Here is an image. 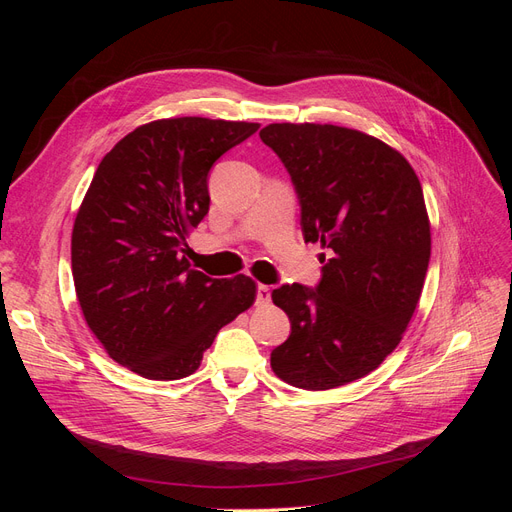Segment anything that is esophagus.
Instances as JSON below:
<instances>
[{
	"instance_id": "1",
	"label": "esophagus",
	"mask_w": 512,
	"mask_h": 512,
	"mask_svg": "<svg viewBox=\"0 0 512 512\" xmlns=\"http://www.w3.org/2000/svg\"><path fill=\"white\" fill-rule=\"evenodd\" d=\"M271 301V288L265 284H258L256 286V303L258 305H265Z\"/></svg>"
}]
</instances>
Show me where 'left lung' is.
I'll use <instances>...</instances> for the list:
<instances>
[{"label":"left lung","mask_w":512,"mask_h":512,"mask_svg":"<svg viewBox=\"0 0 512 512\" xmlns=\"http://www.w3.org/2000/svg\"><path fill=\"white\" fill-rule=\"evenodd\" d=\"M260 138L292 179L305 243L329 250L316 288L271 292L290 318L271 367L299 389H335L397 348L421 299L431 256L421 181L399 151L359 130L271 123Z\"/></svg>","instance_id":"8db88e82"}]
</instances>
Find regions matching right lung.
Segmentation results:
<instances>
[{"mask_svg": "<svg viewBox=\"0 0 512 512\" xmlns=\"http://www.w3.org/2000/svg\"><path fill=\"white\" fill-rule=\"evenodd\" d=\"M260 123L158 119L102 158L72 228V277L89 329L149 380L194 374L224 324L256 299L252 277L190 267L185 237L209 211V170Z\"/></svg>", "mask_w": 512, "mask_h": 512, "instance_id": "right-lung-1", "label": "right lung"}]
</instances>
